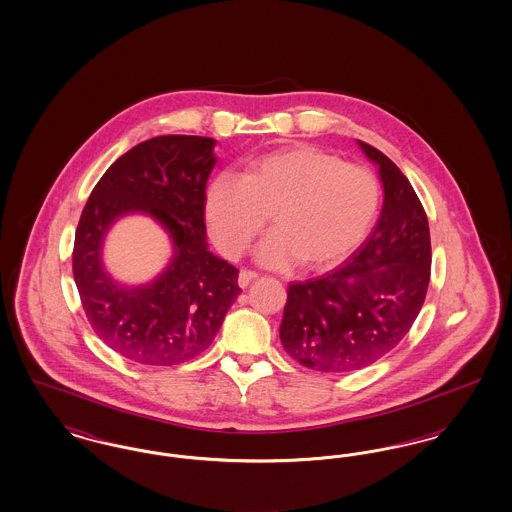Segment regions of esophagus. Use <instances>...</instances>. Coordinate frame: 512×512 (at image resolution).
I'll list each match as a JSON object with an SVG mask.
<instances>
[{
  "mask_svg": "<svg viewBox=\"0 0 512 512\" xmlns=\"http://www.w3.org/2000/svg\"><path fill=\"white\" fill-rule=\"evenodd\" d=\"M257 272H253V270H242L240 272V276H238V284H240V288H247L253 280H257Z\"/></svg>",
  "mask_w": 512,
  "mask_h": 512,
  "instance_id": "1",
  "label": "esophagus"
}]
</instances>
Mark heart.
<instances>
[{
	"mask_svg": "<svg viewBox=\"0 0 512 512\" xmlns=\"http://www.w3.org/2000/svg\"><path fill=\"white\" fill-rule=\"evenodd\" d=\"M380 182L361 165L317 147H282L249 159L244 174L222 172L205 192V220L220 253L236 259L263 230L257 261L272 268L334 267L370 232Z\"/></svg>",
	"mask_w": 512,
	"mask_h": 512,
	"instance_id": "1",
	"label": "heart"
}]
</instances>
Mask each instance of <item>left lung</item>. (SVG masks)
I'll return each mask as SVG.
<instances>
[{
	"mask_svg": "<svg viewBox=\"0 0 512 512\" xmlns=\"http://www.w3.org/2000/svg\"><path fill=\"white\" fill-rule=\"evenodd\" d=\"M359 146L378 165L380 219L340 268L290 284L280 324L286 353L320 372H353L388 355L411 330L430 282V228L418 195L382 151Z\"/></svg>",
	"mask_w": 512,
	"mask_h": 512,
	"instance_id": "left-lung-1",
	"label": "left lung"
}]
</instances>
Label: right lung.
Returning <instances> with one entry per match:
<instances>
[{"instance_id":"1","label":"right lung","mask_w":512,"mask_h":512,"mask_svg":"<svg viewBox=\"0 0 512 512\" xmlns=\"http://www.w3.org/2000/svg\"><path fill=\"white\" fill-rule=\"evenodd\" d=\"M213 147V138L180 134L132 147L101 176L80 215L73 274L84 313L99 340L134 363L192 361L213 343L242 292L240 270L207 247ZM132 212L157 219L173 242L172 263L144 287L119 285L100 261L108 228Z\"/></svg>"}]
</instances>
